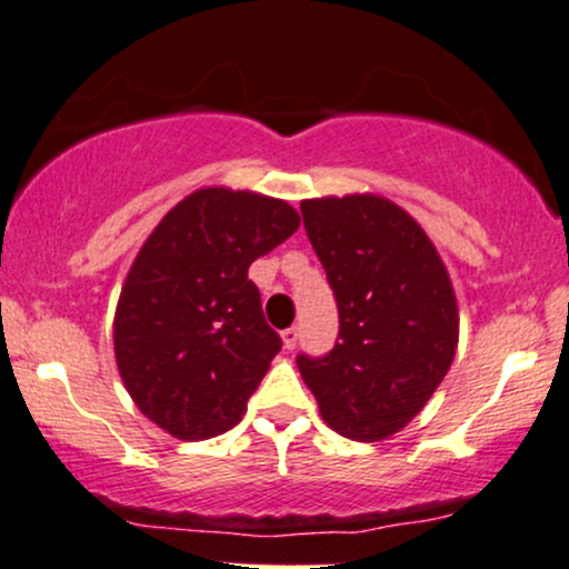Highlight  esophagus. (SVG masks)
I'll use <instances>...</instances> for the list:
<instances>
[{
  "label": "esophagus",
  "mask_w": 569,
  "mask_h": 569,
  "mask_svg": "<svg viewBox=\"0 0 569 569\" xmlns=\"http://www.w3.org/2000/svg\"><path fill=\"white\" fill-rule=\"evenodd\" d=\"M280 337H283V347H286V350H293V347L299 345V328H297V326L286 328V331L280 333Z\"/></svg>",
  "instance_id": "esophagus-1"
}]
</instances>
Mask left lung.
<instances>
[{
  "mask_svg": "<svg viewBox=\"0 0 569 569\" xmlns=\"http://www.w3.org/2000/svg\"><path fill=\"white\" fill-rule=\"evenodd\" d=\"M305 230L339 307L323 358L299 355L305 385L333 432L376 442L400 432L448 373L458 307L435 243L381 196L302 201Z\"/></svg>",
  "mask_w": 569,
  "mask_h": 569,
  "instance_id": "8db88e82",
  "label": "left lung"
}]
</instances>
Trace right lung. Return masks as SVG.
I'll list each match as a JSON object with an SVG mask.
<instances>
[{
    "mask_svg": "<svg viewBox=\"0 0 569 569\" xmlns=\"http://www.w3.org/2000/svg\"><path fill=\"white\" fill-rule=\"evenodd\" d=\"M299 228L280 198L201 188L142 243L121 289L113 350L137 408L177 440H209L243 419L280 337L249 264Z\"/></svg>",
    "mask_w": 569,
    "mask_h": 569,
    "instance_id": "right-lung-1",
    "label": "right lung"
}]
</instances>
